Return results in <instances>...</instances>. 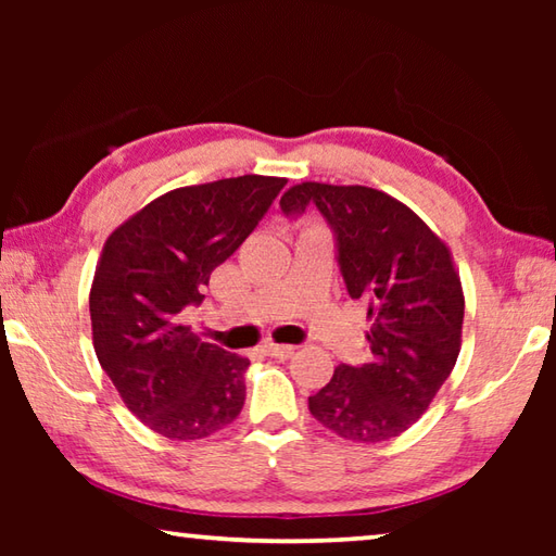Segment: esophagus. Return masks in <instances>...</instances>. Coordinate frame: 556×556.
<instances>
[{
  "label": "esophagus",
  "instance_id": "esophagus-1",
  "mask_svg": "<svg viewBox=\"0 0 556 556\" xmlns=\"http://www.w3.org/2000/svg\"><path fill=\"white\" fill-rule=\"evenodd\" d=\"M294 351H296L294 345H281V343H271V341L262 345V353L269 357H281V361H287V357L294 355Z\"/></svg>",
  "mask_w": 556,
  "mask_h": 556
}]
</instances>
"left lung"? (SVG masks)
Masks as SVG:
<instances>
[{"mask_svg":"<svg viewBox=\"0 0 556 556\" xmlns=\"http://www.w3.org/2000/svg\"><path fill=\"white\" fill-rule=\"evenodd\" d=\"M287 215L314 203L338 240L348 294L368 301L372 361L338 365L308 397L326 429L357 444L400 437L454 370L464 287L448 244L402 201L368 186L304 181L281 195Z\"/></svg>","mask_w":556,"mask_h":556,"instance_id":"1","label":"left lung"}]
</instances>
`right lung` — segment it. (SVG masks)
Returning <instances> with one entry per match:
<instances>
[{
	"mask_svg": "<svg viewBox=\"0 0 556 556\" xmlns=\"http://www.w3.org/2000/svg\"><path fill=\"white\" fill-rule=\"evenodd\" d=\"M244 174L174 188L110 232L90 287L96 355L127 409L156 434L195 441L238 419L250 361L178 324L285 188Z\"/></svg>",
	"mask_w": 556,
	"mask_h": 556,
	"instance_id": "right-lung-1",
	"label": "right lung"
}]
</instances>
